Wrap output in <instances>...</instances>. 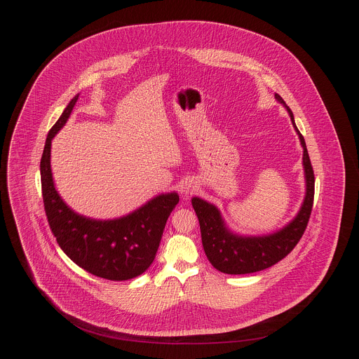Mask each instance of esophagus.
I'll use <instances>...</instances> for the list:
<instances>
[{
    "label": "esophagus",
    "instance_id": "1",
    "mask_svg": "<svg viewBox=\"0 0 359 359\" xmlns=\"http://www.w3.org/2000/svg\"><path fill=\"white\" fill-rule=\"evenodd\" d=\"M194 188H195V187H194L192 184H185L184 188H182V192H184L185 195H188V194H191V192L194 191Z\"/></svg>",
    "mask_w": 359,
    "mask_h": 359
}]
</instances>
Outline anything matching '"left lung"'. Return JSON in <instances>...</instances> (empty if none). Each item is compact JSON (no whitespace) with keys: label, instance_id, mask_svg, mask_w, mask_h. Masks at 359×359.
I'll use <instances>...</instances> for the list:
<instances>
[{"label":"left lung","instance_id":"1","mask_svg":"<svg viewBox=\"0 0 359 359\" xmlns=\"http://www.w3.org/2000/svg\"><path fill=\"white\" fill-rule=\"evenodd\" d=\"M275 100L282 103L283 107L287 110L292 124L303 147L306 196L299 212L290 222H287L283 228L266 235L235 233L226 226V222L224 221L218 207L198 196L192 198V205L201 224L202 243L205 256L215 269L224 273H252L272 266L294 249L307 228L313 203V170L308 156L304 137L296 127L293 111L279 94H275Z\"/></svg>","mask_w":359,"mask_h":359}]
</instances>
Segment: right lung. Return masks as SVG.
Masks as SVG:
<instances>
[{
    "label": "right lung",
    "instance_id": "add662e5",
    "mask_svg": "<svg viewBox=\"0 0 359 359\" xmlns=\"http://www.w3.org/2000/svg\"><path fill=\"white\" fill-rule=\"evenodd\" d=\"M77 94L52 126L40 163L46 214L57 245L87 272L109 280H128L154 262L168 215L180 202L177 192L160 194L145 205L113 219H97L76 212L55 188L51 168L53 137L67 123Z\"/></svg>",
    "mask_w": 359,
    "mask_h": 359
}]
</instances>
